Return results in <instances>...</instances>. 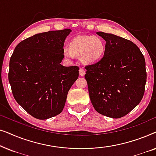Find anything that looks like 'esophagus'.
Wrapping results in <instances>:
<instances>
[{"mask_svg":"<svg viewBox=\"0 0 156 156\" xmlns=\"http://www.w3.org/2000/svg\"><path fill=\"white\" fill-rule=\"evenodd\" d=\"M79 71H80V74L81 76H84L85 74V70L83 68H80Z\"/></svg>","mask_w":156,"mask_h":156,"instance_id":"34e87169","label":"esophagus"}]
</instances>
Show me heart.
Masks as SVG:
<instances>
[{"label": "heart", "mask_w": 156, "mask_h": 156, "mask_svg": "<svg viewBox=\"0 0 156 156\" xmlns=\"http://www.w3.org/2000/svg\"><path fill=\"white\" fill-rule=\"evenodd\" d=\"M106 51V43L100 37L94 35H79L70 40L69 48H64L66 58L72 59L74 55L80 56L85 65H91L100 60Z\"/></svg>", "instance_id": "b5f03b06"}]
</instances>
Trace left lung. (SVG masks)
<instances>
[{
    "label": "left lung",
    "instance_id": "8db88e82",
    "mask_svg": "<svg viewBox=\"0 0 156 156\" xmlns=\"http://www.w3.org/2000/svg\"><path fill=\"white\" fill-rule=\"evenodd\" d=\"M97 34L105 40L106 51L101 60L85 67L89 97L98 113L121 118L144 97L146 61L133 42L103 32Z\"/></svg>",
    "mask_w": 156,
    "mask_h": 156
}]
</instances>
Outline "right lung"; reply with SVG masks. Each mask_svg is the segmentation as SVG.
Returning a JSON list of instances; mask_svg holds the SVG:
<instances>
[{"label":"right lung","instance_id":"1","mask_svg":"<svg viewBox=\"0 0 156 156\" xmlns=\"http://www.w3.org/2000/svg\"><path fill=\"white\" fill-rule=\"evenodd\" d=\"M72 30L48 31L17 44L8 80L16 101L32 116L50 119L62 112L67 93L79 76L77 66L64 67L63 46Z\"/></svg>","mask_w":156,"mask_h":156}]
</instances>
